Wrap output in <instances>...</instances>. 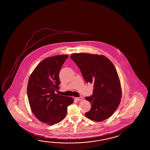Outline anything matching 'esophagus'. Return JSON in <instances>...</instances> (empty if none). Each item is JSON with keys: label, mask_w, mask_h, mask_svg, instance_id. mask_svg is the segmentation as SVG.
Listing matches in <instances>:
<instances>
[{"label": "esophagus", "mask_w": 150, "mask_h": 150, "mask_svg": "<svg viewBox=\"0 0 150 150\" xmlns=\"http://www.w3.org/2000/svg\"><path fill=\"white\" fill-rule=\"evenodd\" d=\"M74 99H75V100H76L77 101H79V100H81L83 99V97H75L74 98Z\"/></svg>", "instance_id": "obj_1"}]
</instances>
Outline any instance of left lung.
<instances>
[{
    "mask_svg": "<svg viewBox=\"0 0 150 150\" xmlns=\"http://www.w3.org/2000/svg\"><path fill=\"white\" fill-rule=\"evenodd\" d=\"M70 58L80 69L86 83H93L92 96L85 97L91 108L85 116L96 122H102L115 112L122 98L118 74L113 63L103 55L80 53Z\"/></svg>",
    "mask_w": 150,
    "mask_h": 150,
    "instance_id": "8db88e82",
    "label": "left lung"
}]
</instances>
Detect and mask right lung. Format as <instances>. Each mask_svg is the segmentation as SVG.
<instances>
[{
  "label": "right lung",
  "mask_w": 150,
  "mask_h": 150,
  "mask_svg": "<svg viewBox=\"0 0 150 150\" xmlns=\"http://www.w3.org/2000/svg\"><path fill=\"white\" fill-rule=\"evenodd\" d=\"M68 55L42 60L32 72L28 84V102L32 113L42 122L53 125L63 120L67 106L73 103L70 97L56 93L59 89V73Z\"/></svg>",
  "instance_id": "add662e5"
}]
</instances>
